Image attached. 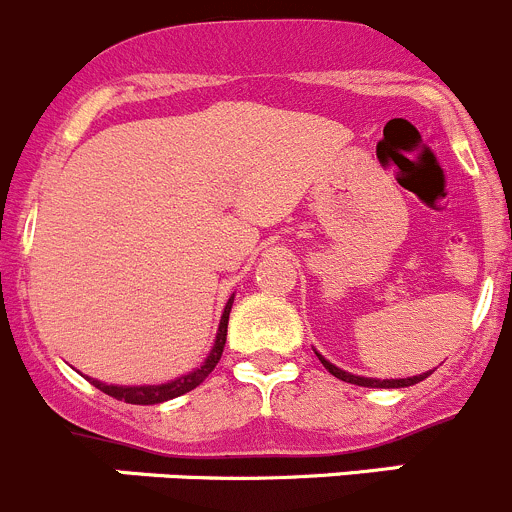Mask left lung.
Returning a JSON list of instances; mask_svg holds the SVG:
<instances>
[{
    "instance_id": "left-lung-1",
    "label": "left lung",
    "mask_w": 512,
    "mask_h": 512,
    "mask_svg": "<svg viewBox=\"0 0 512 512\" xmlns=\"http://www.w3.org/2000/svg\"><path fill=\"white\" fill-rule=\"evenodd\" d=\"M316 352V349H314ZM316 357H319V362L324 364L329 372L334 374L337 379H342V382H349V384H357V387H374V389H399V387H412V384L422 382V379H427L432 374L430 372H422V374H415V377H405V379H374V377H359V374H352V372H344V369H339L337 364H332L329 359L321 357L319 352H316Z\"/></svg>"
}]
</instances>
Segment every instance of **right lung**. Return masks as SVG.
<instances>
[{
    "label": "right lung",
    "mask_w": 512,
    "mask_h": 512,
    "mask_svg": "<svg viewBox=\"0 0 512 512\" xmlns=\"http://www.w3.org/2000/svg\"><path fill=\"white\" fill-rule=\"evenodd\" d=\"M231 306H233V296L228 299L226 309H223L221 324H218L216 339H213V347H211V352H208V357L203 359L201 367H196L193 372L183 374V377H175V379H170V382H163V384H107V382H100V379L85 377V374H82V377H85L90 384H95L100 392L110 394V397H115V399H125L128 405H160V402H168V399H175V397H180V394L191 392V389H196L198 384H201L203 379L213 372V367H216L218 359H221L223 347H226L228 314H231Z\"/></svg>",
    "instance_id": "right-lung-1"
}]
</instances>
